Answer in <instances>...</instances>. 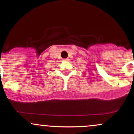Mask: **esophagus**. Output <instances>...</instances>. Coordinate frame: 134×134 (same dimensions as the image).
Listing matches in <instances>:
<instances>
[{"instance_id": "esophagus-1", "label": "esophagus", "mask_w": 134, "mask_h": 134, "mask_svg": "<svg viewBox=\"0 0 134 134\" xmlns=\"http://www.w3.org/2000/svg\"><path fill=\"white\" fill-rule=\"evenodd\" d=\"M63 60H64V61H67V60H69V59H64Z\"/></svg>"}]
</instances>
